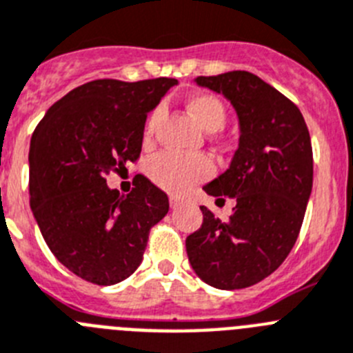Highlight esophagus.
Segmentation results:
<instances>
[{"mask_svg":"<svg viewBox=\"0 0 353 353\" xmlns=\"http://www.w3.org/2000/svg\"><path fill=\"white\" fill-rule=\"evenodd\" d=\"M183 202H184V200L181 199V196L172 195V196H170V209H179L181 205H183Z\"/></svg>","mask_w":353,"mask_h":353,"instance_id":"esophagus-1","label":"esophagus"}]
</instances>
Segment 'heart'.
<instances>
[{"instance_id": "1", "label": "heart", "mask_w": 353, "mask_h": 353, "mask_svg": "<svg viewBox=\"0 0 353 353\" xmlns=\"http://www.w3.org/2000/svg\"><path fill=\"white\" fill-rule=\"evenodd\" d=\"M186 110L204 132H220L227 121V109L223 101L214 94L195 93L184 101ZM160 121V110H154L148 119L145 135L151 137L157 123ZM211 174V161L202 154L181 157L176 153H161L149 165V176L154 184L170 193H181L192 184L204 181Z\"/></svg>"}]
</instances>
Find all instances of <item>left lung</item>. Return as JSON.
<instances>
[{"label":"left lung","instance_id":"left-lung-1","mask_svg":"<svg viewBox=\"0 0 353 353\" xmlns=\"http://www.w3.org/2000/svg\"><path fill=\"white\" fill-rule=\"evenodd\" d=\"M195 82L223 94L239 119V145L208 195L236 200L227 221L200 205L202 227L186 253L204 283L236 290L259 283L294 248L313 186V151L301 110L256 75L234 70Z\"/></svg>","mask_w":353,"mask_h":353}]
</instances>
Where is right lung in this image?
I'll use <instances>...</instances> for the list:
<instances>
[{
  "label": "right lung",
  "instance_id": "1",
  "mask_svg": "<svg viewBox=\"0 0 353 353\" xmlns=\"http://www.w3.org/2000/svg\"><path fill=\"white\" fill-rule=\"evenodd\" d=\"M176 79H100L58 100L30 145V205L54 256L79 278L114 285L141 265L169 196L139 174L128 195L105 176L141 154L145 117Z\"/></svg>",
  "mask_w": 353,
  "mask_h": 353
}]
</instances>
